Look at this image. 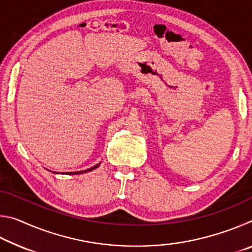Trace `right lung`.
Masks as SVG:
<instances>
[{"instance_id":"1","label":"right lung","mask_w":252,"mask_h":252,"mask_svg":"<svg viewBox=\"0 0 252 252\" xmlns=\"http://www.w3.org/2000/svg\"><path fill=\"white\" fill-rule=\"evenodd\" d=\"M100 164H101V162H100V163L95 164L94 167H92V168H89V169H87V170H82V171H76V172H66V174H81V173H85V172L92 171V170H94V169H96L97 167H99Z\"/></svg>"}]
</instances>
